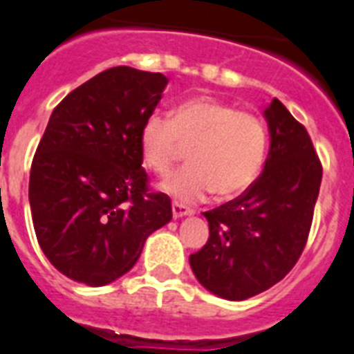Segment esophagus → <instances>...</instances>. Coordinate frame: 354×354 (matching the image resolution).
Returning <instances> with one entry per match:
<instances>
[{"instance_id":"1","label":"esophagus","mask_w":354,"mask_h":354,"mask_svg":"<svg viewBox=\"0 0 354 354\" xmlns=\"http://www.w3.org/2000/svg\"><path fill=\"white\" fill-rule=\"evenodd\" d=\"M192 210L187 209L185 205L178 203V201H172V216H174V218H183V216H189Z\"/></svg>"}]
</instances>
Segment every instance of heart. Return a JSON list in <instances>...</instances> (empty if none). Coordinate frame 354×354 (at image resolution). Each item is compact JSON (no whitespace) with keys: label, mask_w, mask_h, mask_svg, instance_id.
I'll return each instance as SVG.
<instances>
[{"label":"heart","mask_w":354,"mask_h":354,"mask_svg":"<svg viewBox=\"0 0 354 354\" xmlns=\"http://www.w3.org/2000/svg\"><path fill=\"white\" fill-rule=\"evenodd\" d=\"M266 147L257 115L209 97L185 100L172 117L151 113L140 127L142 158L160 176L189 149L191 165L163 182V191L182 203H198L214 191L221 198L245 192L259 176Z\"/></svg>","instance_id":"heart-1"}]
</instances>
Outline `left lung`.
<instances>
[{"label": "left lung", "mask_w": 354, "mask_h": 354, "mask_svg": "<svg viewBox=\"0 0 354 354\" xmlns=\"http://www.w3.org/2000/svg\"><path fill=\"white\" fill-rule=\"evenodd\" d=\"M264 117L270 151L259 178L236 200L207 210L209 241L189 257L214 295L245 301L295 266L310 236L322 163L301 122L273 99Z\"/></svg>", "instance_id": "1"}]
</instances>
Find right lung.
Instances as JSON below:
<instances>
[{
	"mask_svg": "<svg viewBox=\"0 0 354 354\" xmlns=\"http://www.w3.org/2000/svg\"><path fill=\"white\" fill-rule=\"evenodd\" d=\"M165 84L162 73L109 68L50 117L32 160V221L50 263L77 283L122 277L145 239L171 221V200L149 189L140 153V127Z\"/></svg>",
	"mask_w": 354,
	"mask_h": 354,
	"instance_id": "1",
	"label": "right lung"
}]
</instances>
